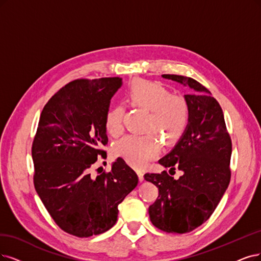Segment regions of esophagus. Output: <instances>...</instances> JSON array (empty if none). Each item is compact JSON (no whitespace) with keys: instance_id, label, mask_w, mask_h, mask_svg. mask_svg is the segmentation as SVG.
Returning a JSON list of instances; mask_svg holds the SVG:
<instances>
[{"instance_id":"esophagus-1","label":"esophagus","mask_w":261,"mask_h":261,"mask_svg":"<svg viewBox=\"0 0 261 261\" xmlns=\"http://www.w3.org/2000/svg\"><path fill=\"white\" fill-rule=\"evenodd\" d=\"M138 173V176H139V180L143 181L144 180V173L142 171H137Z\"/></svg>"}]
</instances>
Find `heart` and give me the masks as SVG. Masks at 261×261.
I'll list each match as a JSON object with an SVG mask.
<instances>
[{
    "label": "heart",
    "instance_id": "1",
    "mask_svg": "<svg viewBox=\"0 0 261 261\" xmlns=\"http://www.w3.org/2000/svg\"><path fill=\"white\" fill-rule=\"evenodd\" d=\"M124 99L131 108L147 112L143 136H127L113 146V153L130 166L142 168L156 158L161 149V141L166 145L178 142L188 127L190 110L184 95L171 93L157 82L133 81L125 90ZM121 105H114L106 112L104 128L111 137L117 138L123 131Z\"/></svg>",
    "mask_w": 261,
    "mask_h": 261
}]
</instances>
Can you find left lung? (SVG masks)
Segmentation results:
<instances>
[{"mask_svg":"<svg viewBox=\"0 0 261 261\" xmlns=\"http://www.w3.org/2000/svg\"><path fill=\"white\" fill-rule=\"evenodd\" d=\"M162 77L192 90L185 94L190 117L184 136L159 160L161 166L178 169L182 175L175 179L167 171L144 175L159 190L148 213L158 229L169 233H187L210 218L228 188L232 144L223 110L203 85L181 75Z\"/></svg>","mask_w":261,"mask_h":261,"instance_id":"obj_1","label":"left lung"}]
</instances>
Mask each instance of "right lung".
I'll use <instances>...</instances> for the list:
<instances>
[{"instance_id":"obj_1","label":"right lung","mask_w":261,"mask_h":261,"mask_svg":"<svg viewBox=\"0 0 261 261\" xmlns=\"http://www.w3.org/2000/svg\"><path fill=\"white\" fill-rule=\"evenodd\" d=\"M119 77L76 80L46 103L32 144L34 187L55 223L79 238L101 234L117 221L118 204L139 177L123 159L93 177L90 169L109 142L104 117Z\"/></svg>"}]
</instances>
